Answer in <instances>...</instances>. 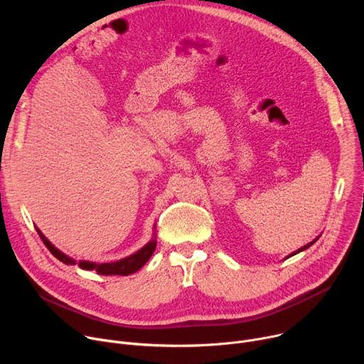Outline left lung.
I'll use <instances>...</instances> for the list:
<instances>
[{"label": "left lung", "mask_w": 364, "mask_h": 364, "mask_svg": "<svg viewBox=\"0 0 364 364\" xmlns=\"http://www.w3.org/2000/svg\"><path fill=\"white\" fill-rule=\"evenodd\" d=\"M317 240H318V239H316V240H313V242H311V243H308V245H305V246H304V247H301V249H298V250H296V252H294V253H292V255H295V253H298V252H301V250H305V249H306V247H309V246H311V245H313V243H316V242H317ZM292 255H289V256H292Z\"/></svg>", "instance_id": "1"}]
</instances>
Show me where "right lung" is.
Returning <instances> with one entry per match:
<instances>
[{
    "label": "right lung",
    "mask_w": 364,
    "mask_h": 364,
    "mask_svg": "<svg viewBox=\"0 0 364 364\" xmlns=\"http://www.w3.org/2000/svg\"><path fill=\"white\" fill-rule=\"evenodd\" d=\"M40 239L43 240V243L46 245V247L51 252V255L56 256L59 261H62L63 264L66 265H72L75 264L73 259H70L69 256H66L65 253H62L60 250H58L53 245H51L44 236L43 233L36 228ZM155 246H157V242L155 240H151L146 246H144L141 250H138L136 253L125 257V259H121V261L118 262H112V264H90V262H85L82 261L79 264V267L82 269H89V271H96L99 275H131L134 272H136L139 268H142L148 259L151 257V255L154 253L155 250Z\"/></svg>",
    "instance_id": "add662e5"
}]
</instances>
